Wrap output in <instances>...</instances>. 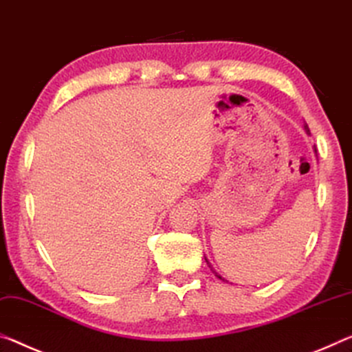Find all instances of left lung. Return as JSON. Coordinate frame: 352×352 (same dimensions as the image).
Returning <instances> with one entry per match:
<instances>
[{"label":"left lung","instance_id":"left-lung-1","mask_svg":"<svg viewBox=\"0 0 352 352\" xmlns=\"http://www.w3.org/2000/svg\"><path fill=\"white\" fill-rule=\"evenodd\" d=\"M304 128H305V131H307V133H310V130H309V126H307V124H305V125H304ZM205 260H206V258H205ZM206 263H208V266H210V270H211V271H213V272H214V276H216V277H217V278H221V280H224V278H222V277H221V276H219V274H217V272H216V271H214V270H213V267H211V265H210V261H208V260H206Z\"/></svg>","mask_w":352,"mask_h":352}]
</instances>
